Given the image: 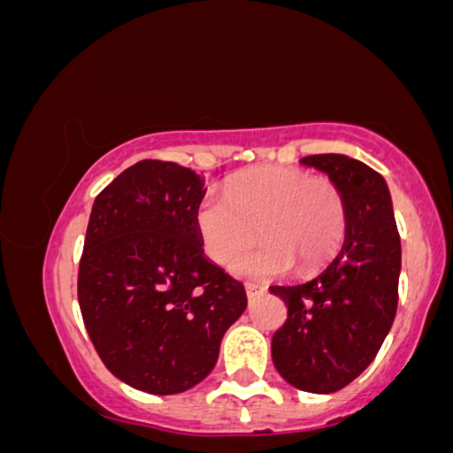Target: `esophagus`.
Listing matches in <instances>:
<instances>
[{"label": "esophagus", "mask_w": 453, "mask_h": 453, "mask_svg": "<svg viewBox=\"0 0 453 453\" xmlns=\"http://www.w3.org/2000/svg\"><path fill=\"white\" fill-rule=\"evenodd\" d=\"M244 292H247V298L251 300V298H256V296L262 294L264 288H259V285H256V283H247L244 285Z\"/></svg>", "instance_id": "34e87169"}]
</instances>
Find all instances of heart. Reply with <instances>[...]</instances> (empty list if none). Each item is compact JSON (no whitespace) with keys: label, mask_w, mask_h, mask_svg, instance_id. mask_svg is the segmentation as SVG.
I'll list each match as a JSON object with an SVG mask.
<instances>
[{"label":"heart","mask_w":453,"mask_h":453,"mask_svg":"<svg viewBox=\"0 0 453 453\" xmlns=\"http://www.w3.org/2000/svg\"><path fill=\"white\" fill-rule=\"evenodd\" d=\"M196 230L215 264H230L247 277H279L324 266L339 251L347 230V204L334 180L292 165H259L236 174L223 196L204 194L196 206Z\"/></svg>","instance_id":"heart-1"}]
</instances>
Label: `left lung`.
Instances as JSON below:
<instances>
[{
    "instance_id": "8db88e82",
    "label": "left lung",
    "mask_w": 453,
    "mask_h": 453,
    "mask_svg": "<svg viewBox=\"0 0 453 453\" xmlns=\"http://www.w3.org/2000/svg\"><path fill=\"white\" fill-rule=\"evenodd\" d=\"M342 191V249L313 279L273 285L288 319L273 336V362L289 386L330 394L375 360L398 306L400 236L386 179L362 161L326 153L300 159Z\"/></svg>"
}]
</instances>
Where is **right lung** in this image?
Segmentation results:
<instances>
[{"mask_svg": "<svg viewBox=\"0 0 453 453\" xmlns=\"http://www.w3.org/2000/svg\"><path fill=\"white\" fill-rule=\"evenodd\" d=\"M194 170L144 159L96 197L78 266V304L104 366L149 394H179L215 368L247 309L241 280L204 257Z\"/></svg>", "mask_w": 453, "mask_h": 453, "instance_id": "obj_1", "label": "right lung"}]
</instances>
